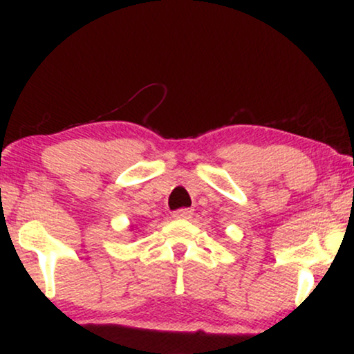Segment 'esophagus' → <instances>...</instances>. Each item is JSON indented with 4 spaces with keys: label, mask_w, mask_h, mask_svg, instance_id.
<instances>
[{
    "label": "esophagus",
    "mask_w": 354,
    "mask_h": 354,
    "mask_svg": "<svg viewBox=\"0 0 354 354\" xmlns=\"http://www.w3.org/2000/svg\"><path fill=\"white\" fill-rule=\"evenodd\" d=\"M191 216H193V209H189V208L176 209L173 213V218H176V219H189Z\"/></svg>",
    "instance_id": "34e87169"
}]
</instances>
